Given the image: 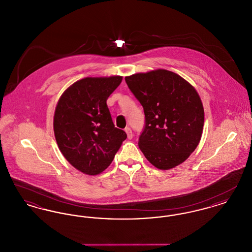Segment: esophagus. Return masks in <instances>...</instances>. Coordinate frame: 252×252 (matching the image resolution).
Masks as SVG:
<instances>
[{"instance_id":"obj_1","label":"esophagus","mask_w":252,"mask_h":252,"mask_svg":"<svg viewBox=\"0 0 252 252\" xmlns=\"http://www.w3.org/2000/svg\"><path fill=\"white\" fill-rule=\"evenodd\" d=\"M125 131L126 133V135H127V138L130 140L132 139V137H133V134H132L131 129H130V127H126L125 128Z\"/></svg>"}]
</instances>
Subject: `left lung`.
Listing matches in <instances>:
<instances>
[{
  "mask_svg": "<svg viewBox=\"0 0 252 252\" xmlns=\"http://www.w3.org/2000/svg\"><path fill=\"white\" fill-rule=\"evenodd\" d=\"M125 79L144 108L145 125L139 147L144 157L160 170L185 161L203 131V105L195 89L179 74L163 69Z\"/></svg>",
  "mask_w": 252,
  "mask_h": 252,
  "instance_id": "1",
  "label": "left lung"
}]
</instances>
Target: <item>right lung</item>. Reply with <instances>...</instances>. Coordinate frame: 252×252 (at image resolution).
<instances>
[{"instance_id":"1","label":"right lung","mask_w":252,"mask_h":252,"mask_svg":"<svg viewBox=\"0 0 252 252\" xmlns=\"http://www.w3.org/2000/svg\"><path fill=\"white\" fill-rule=\"evenodd\" d=\"M123 77H86L60 96L54 132L62 155L80 172L94 176L109 166L126 132L115 127L107 100Z\"/></svg>"}]
</instances>
